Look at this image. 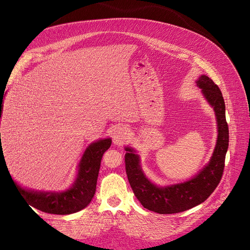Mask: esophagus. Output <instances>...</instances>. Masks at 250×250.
Returning a JSON list of instances; mask_svg holds the SVG:
<instances>
[{
    "mask_svg": "<svg viewBox=\"0 0 250 250\" xmlns=\"http://www.w3.org/2000/svg\"><path fill=\"white\" fill-rule=\"evenodd\" d=\"M128 131L125 128H118L113 132V143L117 144V145H123L128 139Z\"/></svg>",
    "mask_w": 250,
    "mask_h": 250,
    "instance_id": "esophagus-1",
    "label": "esophagus"
}]
</instances>
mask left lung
Instances as JSON below:
<instances>
[{"label":"left lung","mask_w":250,"mask_h":250,"mask_svg":"<svg viewBox=\"0 0 250 250\" xmlns=\"http://www.w3.org/2000/svg\"><path fill=\"white\" fill-rule=\"evenodd\" d=\"M208 102L215 110L218 139L210 161L192 179L167 187H157L145 176L140 156L131 147H126L125 168L130 187L142 206L158 214H176L206 201L215 191L223 175L229 135L225 119V103L220 88L206 75L196 81Z\"/></svg>","instance_id":"8db88e82"}]
</instances>
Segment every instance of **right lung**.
Wrapping results in <instances>:
<instances>
[{"instance_id":"add662e5","label":"right lung","mask_w":250,"mask_h":250,"mask_svg":"<svg viewBox=\"0 0 250 250\" xmlns=\"http://www.w3.org/2000/svg\"><path fill=\"white\" fill-rule=\"evenodd\" d=\"M2 102L3 98H0V118L3 110ZM110 145V139H104L90 144L79 163L76 180L72 188L64 192L56 193L26 190L19 186L16 181H13L11 176L10 177L21 197L31 207L49 214L69 215L76 213L86 208L88 203L92 201L96 192L102 156ZM2 158L3 149L0 147V164Z\"/></svg>"}]
</instances>
